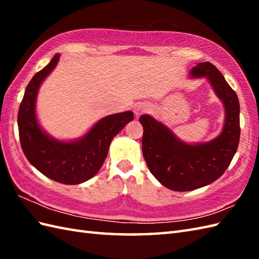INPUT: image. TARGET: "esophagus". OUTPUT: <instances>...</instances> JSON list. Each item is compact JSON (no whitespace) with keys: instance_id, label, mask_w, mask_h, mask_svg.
Wrapping results in <instances>:
<instances>
[{"instance_id":"obj_1","label":"esophagus","mask_w":259,"mask_h":259,"mask_svg":"<svg viewBox=\"0 0 259 259\" xmlns=\"http://www.w3.org/2000/svg\"><path fill=\"white\" fill-rule=\"evenodd\" d=\"M150 110V107L148 106L147 103L144 102H140V103H137L135 108H134V112L136 114V117H139L142 113H146Z\"/></svg>"}]
</instances>
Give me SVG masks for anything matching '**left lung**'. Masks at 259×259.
Wrapping results in <instances>:
<instances>
[{
    "instance_id": "1",
    "label": "left lung",
    "mask_w": 259,
    "mask_h": 259,
    "mask_svg": "<svg viewBox=\"0 0 259 259\" xmlns=\"http://www.w3.org/2000/svg\"><path fill=\"white\" fill-rule=\"evenodd\" d=\"M189 75L207 79L224 104L225 120L218 137L188 144L151 115L142 114L139 119L144 126L142 153L147 166L159 183L175 191L195 190L217 180L233 160L240 137L238 97L224 75L209 62L198 63Z\"/></svg>"
}]
</instances>
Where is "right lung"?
I'll return each mask as SVG.
<instances>
[{"label":"right lung","mask_w":259,"mask_h":259,"mask_svg":"<svg viewBox=\"0 0 259 259\" xmlns=\"http://www.w3.org/2000/svg\"><path fill=\"white\" fill-rule=\"evenodd\" d=\"M59 59L60 54H56L26 87L18 113L20 142L27 160L46 177L64 185H78L100 170L113 137L134 120V112L107 115L74 140H59L49 135L38 123L36 98L42 82L57 67Z\"/></svg>","instance_id":"add662e5"}]
</instances>
